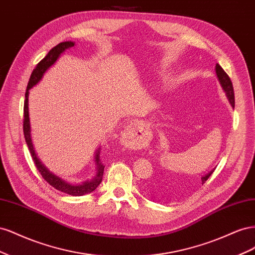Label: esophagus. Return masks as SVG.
Returning <instances> with one entry per match:
<instances>
[{"label":"esophagus","instance_id":"obj_1","mask_svg":"<svg viewBox=\"0 0 255 255\" xmlns=\"http://www.w3.org/2000/svg\"><path fill=\"white\" fill-rule=\"evenodd\" d=\"M140 128H141L140 123H138L136 121H132L127 126L126 133L128 135H134V134H137L138 132H140Z\"/></svg>","mask_w":255,"mask_h":255}]
</instances>
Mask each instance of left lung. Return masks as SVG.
<instances>
[{
    "mask_svg": "<svg viewBox=\"0 0 255 255\" xmlns=\"http://www.w3.org/2000/svg\"><path fill=\"white\" fill-rule=\"evenodd\" d=\"M215 70H216V75H217V79H218V81H219V83L221 85V87H222V90L225 91V94H226V96H227V98L229 100L231 106H232V109H234L235 100H234V89H233L232 82H231L229 75L225 72V70H223V69L218 64H216ZM215 168H213L211 171H208L207 173H205L204 175L201 176L202 184L205 183V181L208 179V177L212 175V173L215 170Z\"/></svg>",
    "mask_w": 255,
    "mask_h": 255,
    "instance_id": "8db88e82",
    "label": "left lung"
}]
</instances>
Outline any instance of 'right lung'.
<instances>
[{"instance_id": "obj_1", "label": "right lung", "mask_w": 255, "mask_h": 255, "mask_svg": "<svg viewBox=\"0 0 255 255\" xmlns=\"http://www.w3.org/2000/svg\"><path fill=\"white\" fill-rule=\"evenodd\" d=\"M75 45V42L73 41H65V42H60L57 44L56 47H54L49 53L48 55L45 56L39 64L37 65L35 68V70L33 71L32 75H30L28 84H27V88L25 92V102H24V123H23V130H24V137H25V141L27 143V146L30 152V155H32L34 163L36 164V167L38 170H39L40 174L42 175L43 179L47 181L51 186L54 188H56L57 190H60L63 192H66L68 195L71 196H84L86 194H90L91 191H94L100 183L102 182V177H103V172H104V166L100 160V148H98L95 152V165H96V173L95 175L91 177L90 180H86L82 183H70L67 182L66 180H63L61 177L58 175L54 174L51 172L49 169L45 167L39 157L37 156L36 151L34 149V144L32 140V130H30V122H29V114H28V96H29V90L33 87H35L36 85L39 83L44 73L47 72L49 69L56 63L57 59L60 57L61 54L66 52L67 50L73 48Z\"/></svg>"}]
</instances>
